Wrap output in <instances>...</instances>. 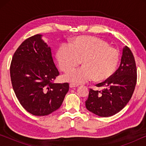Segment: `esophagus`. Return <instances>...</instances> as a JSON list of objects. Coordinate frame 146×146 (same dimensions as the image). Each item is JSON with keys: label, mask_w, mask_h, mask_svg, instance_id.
<instances>
[{"label": "esophagus", "mask_w": 146, "mask_h": 146, "mask_svg": "<svg viewBox=\"0 0 146 146\" xmlns=\"http://www.w3.org/2000/svg\"><path fill=\"white\" fill-rule=\"evenodd\" d=\"M78 86L76 84H72V83L70 84V88H76Z\"/></svg>", "instance_id": "obj_1"}]
</instances>
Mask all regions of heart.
Listing matches in <instances>:
<instances>
[{
  "instance_id": "obj_1",
  "label": "heart",
  "mask_w": 146,
  "mask_h": 146,
  "mask_svg": "<svg viewBox=\"0 0 146 146\" xmlns=\"http://www.w3.org/2000/svg\"><path fill=\"white\" fill-rule=\"evenodd\" d=\"M59 67L69 72L80 64L84 66L64 76L65 81L74 84L87 82L94 78L103 81L110 78L119 62V53L103 40L93 36H79L70 44L59 46L56 52Z\"/></svg>"
}]
</instances>
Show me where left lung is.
I'll list each match as a JSON object with an SVG mask.
<instances>
[{
    "label": "left lung",
    "mask_w": 146,
    "mask_h": 146,
    "mask_svg": "<svg viewBox=\"0 0 146 146\" xmlns=\"http://www.w3.org/2000/svg\"><path fill=\"white\" fill-rule=\"evenodd\" d=\"M137 82V69L134 57L127 46L123 48L120 65L110 78L96 84L102 91L90 89L86 101L88 110L101 117L118 113L131 99Z\"/></svg>",
    "instance_id": "1"
}]
</instances>
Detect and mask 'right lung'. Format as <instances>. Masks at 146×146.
I'll return each mask as SVG.
<instances>
[{
  "instance_id": "1",
  "label": "right lung",
  "mask_w": 146,
  "mask_h": 146,
  "mask_svg": "<svg viewBox=\"0 0 146 146\" xmlns=\"http://www.w3.org/2000/svg\"><path fill=\"white\" fill-rule=\"evenodd\" d=\"M16 96L28 112L37 116L48 115L61 106L69 84L54 83L59 72L51 48L41 35L26 39L14 54L10 68Z\"/></svg>"
}]
</instances>
